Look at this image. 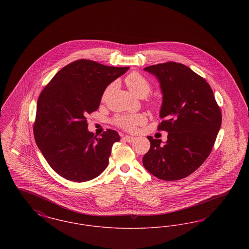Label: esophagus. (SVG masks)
Returning a JSON list of instances; mask_svg holds the SVG:
<instances>
[{
	"label": "esophagus",
	"instance_id": "1",
	"mask_svg": "<svg viewBox=\"0 0 249 249\" xmlns=\"http://www.w3.org/2000/svg\"><path fill=\"white\" fill-rule=\"evenodd\" d=\"M123 139H124L126 142H133V141L135 140V138H134V137H132V136H129V135H126L125 137H123Z\"/></svg>",
	"mask_w": 249,
	"mask_h": 249
}]
</instances>
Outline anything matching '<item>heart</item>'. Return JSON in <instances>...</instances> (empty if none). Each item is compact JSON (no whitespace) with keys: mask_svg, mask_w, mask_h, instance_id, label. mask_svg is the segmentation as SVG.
Masks as SVG:
<instances>
[{"mask_svg":"<svg viewBox=\"0 0 249 249\" xmlns=\"http://www.w3.org/2000/svg\"><path fill=\"white\" fill-rule=\"evenodd\" d=\"M126 85L130 89V91L139 97H145L151 90L150 82L138 71H132L129 73L125 79ZM114 84L108 85L102 95V100L105 101L112 90ZM151 105L154 108L159 107L157 102H151ZM146 122V117L143 114H128V115H119L114 119V123L127 131H133L137 126L144 124Z\"/></svg>","mask_w":249,"mask_h":249,"instance_id":"heart-1","label":"heart"}]
</instances>
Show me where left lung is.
Returning a JSON list of instances; mask_svg holds the SVG:
<instances>
[{
	"mask_svg": "<svg viewBox=\"0 0 249 249\" xmlns=\"http://www.w3.org/2000/svg\"><path fill=\"white\" fill-rule=\"evenodd\" d=\"M156 75L163 94L158 130L168 132L165 144L147 136L150 149L144 168L165 181L187 178L211 153L221 126V111L206 80L188 66L168 61L144 68Z\"/></svg>",
	"mask_w": 249,
	"mask_h": 249,
	"instance_id": "left-lung-1",
	"label": "left lung"
}]
</instances>
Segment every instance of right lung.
I'll use <instances>...</instances> for the list:
<instances>
[{
	"label": "right lung",
	"instance_id": "right-lung-1",
	"mask_svg": "<svg viewBox=\"0 0 249 249\" xmlns=\"http://www.w3.org/2000/svg\"><path fill=\"white\" fill-rule=\"evenodd\" d=\"M129 70L89 59H77L59 70L37 101L34 134L49 166L60 177L86 182L100 176L112 146L120 140L108 129L97 138L88 130L87 116L100 106L107 86Z\"/></svg>",
	"mask_w": 249,
	"mask_h": 249
}]
</instances>
